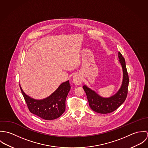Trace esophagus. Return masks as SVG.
<instances>
[{"mask_svg":"<svg viewBox=\"0 0 148 148\" xmlns=\"http://www.w3.org/2000/svg\"><path fill=\"white\" fill-rule=\"evenodd\" d=\"M73 82L76 85L81 84L82 83V77L79 74H76L73 76Z\"/></svg>","mask_w":148,"mask_h":148,"instance_id":"1","label":"esophagus"}]
</instances>
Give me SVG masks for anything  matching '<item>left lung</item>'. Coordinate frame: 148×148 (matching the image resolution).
<instances>
[{
  "mask_svg": "<svg viewBox=\"0 0 148 148\" xmlns=\"http://www.w3.org/2000/svg\"><path fill=\"white\" fill-rule=\"evenodd\" d=\"M118 54L119 61L123 69V79L121 87L117 93L109 97H103L86 85H84L83 87L86 93L90 108L97 113L102 114L111 113L121 106L127 98L129 84L128 73L124 58L120 52Z\"/></svg>",
  "mask_w": 148,
  "mask_h": 148,
  "instance_id": "1",
  "label": "left lung"
}]
</instances>
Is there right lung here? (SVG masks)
Masks as SVG:
<instances>
[{"label":"right lung","mask_w":148,"mask_h":148,"mask_svg":"<svg viewBox=\"0 0 148 148\" xmlns=\"http://www.w3.org/2000/svg\"><path fill=\"white\" fill-rule=\"evenodd\" d=\"M20 88L29 110L42 119H58L65 112L66 97L71 89L69 80L62 83L50 96L42 100L31 97L24 92L21 85Z\"/></svg>","instance_id":"add662e5"}]
</instances>
